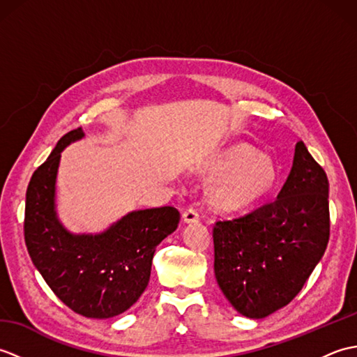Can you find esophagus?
<instances>
[{"label":"esophagus","instance_id":"34e87169","mask_svg":"<svg viewBox=\"0 0 357 357\" xmlns=\"http://www.w3.org/2000/svg\"><path fill=\"white\" fill-rule=\"evenodd\" d=\"M183 218H184V222H187V224L198 222L199 219H201V213H199V211L196 210V208H188V210L184 211Z\"/></svg>","mask_w":357,"mask_h":357}]
</instances>
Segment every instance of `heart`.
<instances>
[{
    "mask_svg": "<svg viewBox=\"0 0 357 357\" xmlns=\"http://www.w3.org/2000/svg\"><path fill=\"white\" fill-rule=\"evenodd\" d=\"M211 170L224 176L215 187L216 202L225 208H239L259 199L268 192L275 170L256 150L248 146H234L219 153Z\"/></svg>",
    "mask_w": 357,
    "mask_h": 357,
    "instance_id": "obj_1",
    "label": "heart"
}]
</instances>
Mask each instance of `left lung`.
I'll use <instances>...</instances> for the list:
<instances>
[{"mask_svg": "<svg viewBox=\"0 0 357 357\" xmlns=\"http://www.w3.org/2000/svg\"><path fill=\"white\" fill-rule=\"evenodd\" d=\"M328 239L327 173L299 141L275 201L215 224L218 285L242 316L262 319L296 298Z\"/></svg>", "mask_w": 357, "mask_h": 357, "instance_id": "8db88e82", "label": "left lung"}]
</instances>
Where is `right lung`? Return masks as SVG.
Masks as SVG:
<instances>
[{"label": "right lung", "mask_w": 357, "mask_h": 357, "mask_svg": "<svg viewBox=\"0 0 357 357\" xmlns=\"http://www.w3.org/2000/svg\"><path fill=\"white\" fill-rule=\"evenodd\" d=\"M84 136L66 133L33 172L26 192L24 241L36 270L64 304L81 316L107 319L130 308L146 290L156 245L176 230L174 207L136 210L100 234H73L55 211L61 151Z\"/></svg>", "instance_id": "obj_1"}]
</instances>
